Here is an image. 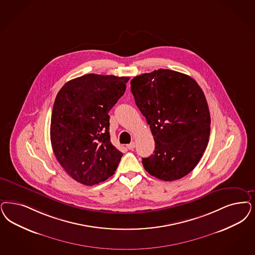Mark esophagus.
Here are the masks:
<instances>
[{"label": "esophagus", "instance_id": "1", "mask_svg": "<svg viewBox=\"0 0 255 255\" xmlns=\"http://www.w3.org/2000/svg\"><path fill=\"white\" fill-rule=\"evenodd\" d=\"M134 147H135V143H134V142H132V143H130V144L127 145V148L129 149H134Z\"/></svg>", "mask_w": 255, "mask_h": 255}]
</instances>
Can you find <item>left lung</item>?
Listing matches in <instances>:
<instances>
[{
    "label": "left lung",
    "mask_w": 255,
    "mask_h": 255,
    "mask_svg": "<svg viewBox=\"0 0 255 255\" xmlns=\"http://www.w3.org/2000/svg\"><path fill=\"white\" fill-rule=\"evenodd\" d=\"M135 105L155 142L153 154L142 158L150 175L175 181L192 171L210 135V113L203 91L190 76L160 69L131 81Z\"/></svg>",
    "instance_id": "8db88e82"
}]
</instances>
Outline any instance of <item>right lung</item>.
I'll return each instance as SVG.
<instances>
[{
    "label": "right lung",
    "instance_id": "add662e5",
    "mask_svg": "<svg viewBox=\"0 0 255 255\" xmlns=\"http://www.w3.org/2000/svg\"><path fill=\"white\" fill-rule=\"evenodd\" d=\"M129 77L89 73L66 83L51 120L54 155L69 175L93 185L113 175L123 156L110 141L108 112L123 96Z\"/></svg>",
    "mask_w": 255,
    "mask_h": 255
}]
</instances>
